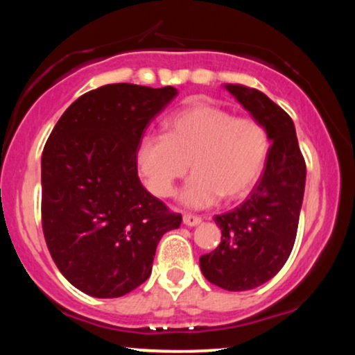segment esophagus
<instances>
[{
	"mask_svg": "<svg viewBox=\"0 0 355 355\" xmlns=\"http://www.w3.org/2000/svg\"><path fill=\"white\" fill-rule=\"evenodd\" d=\"M183 222H184V225H188V227H196V225L200 224L202 218H200V216H196V214H184Z\"/></svg>",
	"mask_w": 355,
	"mask_h": 355,
	"instance_id": "34e87169",
	"label": "esophagus"
}]
</instances>
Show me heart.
<instances>
[{
    "label": "heart",
    "instance_id": "heart-1",
    "mask_svg": "<svg viewBox=\"0 0 355 355\" xmlns=\"http://www.w3.org/2000/svg\"><path fill=\"white\" fill-rule=\"evenodd\" d=\"M164 130V136L142 137L137 167L155 196L169 197L191 163L194 173L180 192L188 208L211 207L222 196L238 199L248 194L271 152L261 122L208 103L183 107L166 120Z\"/></svg>",
    "mask_w": 355,
    "mask_h": 355
}]
</instances>
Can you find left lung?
<instances>
[{
	"mask_svg": "<svg viewBox=\"0 0 355 355\" xmlns=\"http://www.w3.org/2000/svg\"><path fill=\"white\" fill-rule=\"evenodd\" d=\"M225 89L264 125L272 144L249 199L214 216L220 244L200 257V269L208 282L227 291H245L272 279L290 257L307 171L291 117L257 89L241 84H225Z\"/></svg>",
	"mask_w": 355,
	"mask_h": 355,
	"instance_id": "obj_1",
	"label": "left lung"
}]
</instances>
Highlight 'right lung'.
Masks as SVG:
<instances>
[{"label": "right lung", "mask_w": 355, "mask_h": 355, "mask_svg": "<svg viewBox=\"0 0 355 355\" xmlns=\"http://www.w3.org/2000/svg\"><path fill=\"white\" fill-rule=\"evenodd\" d=\"M177 94L106 84L73 101L45 144V241L61 274L89 296L120 297L144 284L161 236L182 224L144 188L136 159L144 130Z\"/></svg>", "instance_id": "obj_1"}]
</instances>
